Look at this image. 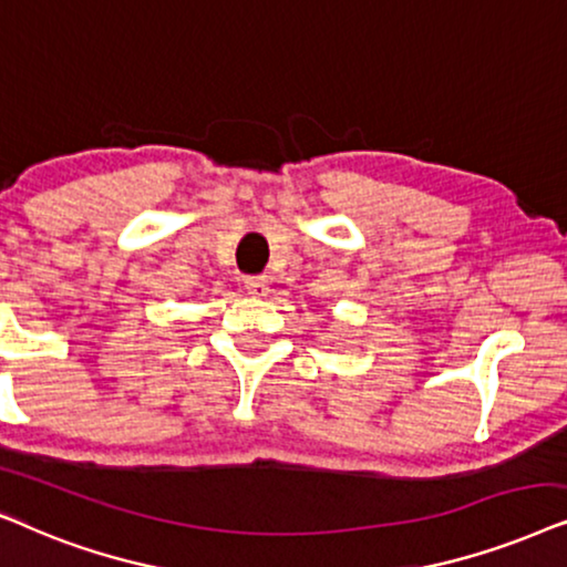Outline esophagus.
<instances>
[{"label":"esophagus","mask_w":567,"mask_h":567,"mask_svg":"<svg viewBox=\"0 0 567 567\" xmlns=\"http://www.w3.org/2000/svg\"><path fill=\"white\" fill-rule=\"evenodd\" d=\"M244 285H246L248 296H254V298H264V296H267V292H269V279L264 277V275L246 277Z\"/></svg>","instance_id":"esophagus-1"}]
</instances>
